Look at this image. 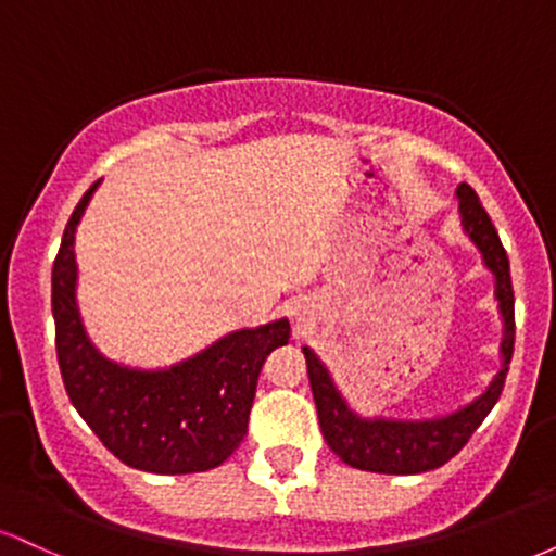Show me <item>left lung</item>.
<instances>
[{
  "label": "left lung",
  "mask_w": 556,
  "mask_h": 556,
  "mask_svg": "<svg viewBox=\"0 0 556 556\" xmlns=\"http://www.w3.org/2000/svg\"><path fill=\"white\" fill-rule=\"evenodd\" d=\"M460 198L463 227L476 242L478 251L483 253V261L496 277V298L504 316V368L496 374L494 384L481 394L473 405L452 413V416L439 420H420V424H402V420H363L344 405V400L331 384L327 368L321 361L303 350L305 366H308V381L314 389L318 424L334 455H340L342 463L353 465L358 470H371V473H392V476H413L426 473V470L442 468L450 463L457 452L468 444L473 431L483 424L491 407L502 397L504 379H507L509 361L515 350V292L513 277H509V258L504 251L500 235L491 225L486 208L478 201L476 190L470 185L457 188Z\"/></svg>",
  "instance_id": "obj_1"
}]
</instances>
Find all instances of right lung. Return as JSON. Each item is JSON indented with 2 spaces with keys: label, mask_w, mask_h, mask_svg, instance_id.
I'll use <instances>...</instances> for the list:
<instances>
[{
  "label": "right lung",
  "mask_w": 556,
  "mask_h": 556,
  "mask_svg": "<svg viewBox=\"0 0 556 556\" xmlns=\"http://www.w3.org/2000/svg\"><path fill=\"white\" fill-rule=\"evenodd\" d=\"M70 216L52 269L54 344L67 397L101 444L146 473H201L222 465L248 431L256 384L269 350L290 337L274 321L225 337L169 371H130L101 358L75 305V227L93 190Z\"/></svg>",
  "instance_id": "obj_1"
}]
</instances>
